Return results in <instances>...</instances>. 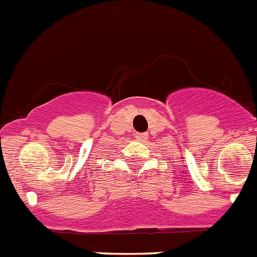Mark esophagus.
<instances>
[{
  "label": "esophagus",
  "instance_id": "1",
  "mask_svg": "<svg viewBox=\"0 0 257 257\" xmlns=\"http://www.w3.org/2000/svg\"><path fill=\"white\" fill-rule=\"evenodd\" d=\"M135 138L138 140H140V142H144L145 139H147V134H143V133H139V134H136Z\"/></svg>",
  "mask_w": 257,
  "mask_h": 257
}]
</instances>
